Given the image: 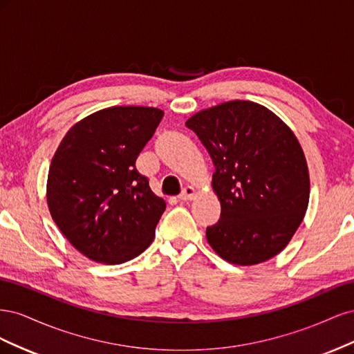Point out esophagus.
<instances>
[{
  "instance_id": "esophagus-1",
  "label": "esophagus",
  "mask_w": 354,
  "mask_h": 354,
  "mask_svg": "<svg viewBox=\"0 0 354 354\" xmlns=\"http://www.w3.org/2000/svg\"><path fill=\"white\" fill-rule=\"evenodd\" d=\"M194 196H195V189L192 187V186H186L183 190H181V194H180V196H178V199L180 201H190V199H194Z\"/></svg>"
}]
</instances>
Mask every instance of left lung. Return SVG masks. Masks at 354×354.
<instances>
[{"instance_id":"8db88e82","label":"left lung","mask_w":354,"mask_h":354,"mask_svg":"<svg viewBox=\"0 0 354 354\" xmlns=\"http://www.w3.org/2000/svg\"><path fill=\"white\" fill-rule=\"evenodd\" d=\"M207 147L220 220L207 241L232 264H259L279 254L301 224L310 180L297 137L273 112L245 100L221 103L186 121Z\"/></svg>"}]
</instances>
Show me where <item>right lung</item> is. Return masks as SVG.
Segmentation results:
<instances>
[{
	"mask_svg": "<svg viewBox=\"0 0 354 354\" xmlns=\"http://www.w3.org/2000/svg\"><path fill=\"white\" fill-rule=\"evenodd\" d=\"M162 116V111L145 106L99 111L71 128L51 160V217L93 261L125 263L153 241L167 205L138 173L136 160Z\"/></svg>",
	"mask_w": 354,
	"mask_h": 354,
	"instance_id": "1",
	"label": "right lung"
}]
</instances>
